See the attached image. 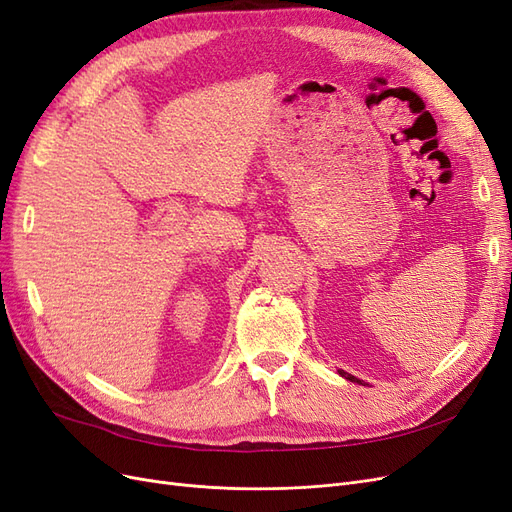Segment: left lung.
<instances>
[{
	"label": "left lung",
	"instance_id": "left-lung-1",
	"mask_svg": "<svg viewBox=\"0 0 512 512\" xmlns=\"http://www.w3.org/2000/svg\"><path fill=\"white\" fill-rule=\"evenodd\" d=\"M339 374H342L346 380H350V382H361V380H356L354 376H350V374H346V371H339Z\"/></svg>",
	"mask_w": 512,
	"mask_h": 512
}]
</instances>
